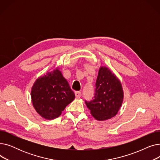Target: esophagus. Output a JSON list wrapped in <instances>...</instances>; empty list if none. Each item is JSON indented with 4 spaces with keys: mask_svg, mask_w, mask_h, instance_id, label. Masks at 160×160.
I'll return each instance as SVG.
<instances>
[{
    "mask_svg": "<svg viewBox=\"0 0 160 160\" xmlns=\"http://www.w3.org/2000/svg\"><path fill=\"white\" fill-rule=\"evenodd\" d=\"M81 95H82V93H81L80 91L75 92V96H76V97H77V98H79L81 97Z\"/></svg>",
    "mask_w": 160,
    "mask_h": 160,
    "instance_id": "34e87169",
    "label": "esophagus"
}]
</instances>
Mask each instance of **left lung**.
I'll list each match as a JSON object with an SVG mask.
<instances>
[{
	"instance_id": "left-lung-1",
	"label": "left lung",
	"mask_w": 160,
	"mask_h": 160,
	"mask_svg": "<svg viewBox=\"0 0 160 160\" xmlns=\"http://www.w3.org/2000/svg\"><path fill=\"white\" fill-rule=\"evenodd\" d=\"M95 96L89 102L85 101L91 115L98 121H105L115 116L123 101L121 83L106 67H100L95 83Z\"/></svg>"
}]
</instances>
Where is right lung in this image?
Returning <instances> with one entry per match:
<instances>
[{
    "instance_id": "right-lung-1",
    "label": "right lung",
    "mask_w": 160,
    "mask_h": 160,
    "mask_svg": "<svg viewBox=\"0 0 160 160\" xmlns=\"http://www.w3.org/2000/svg\"><path fill=\"white\" fill-rule=\"evenodd\" d=\"M31 98L38 113L45 119L51 120L62 114L75 95L57 68L36 80L32 88Z\"/></svg>"
}]
</instances>
